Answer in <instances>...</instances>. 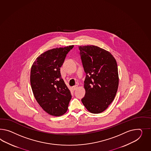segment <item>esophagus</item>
<instances>
[{
  "mask_svg": "<svg viewBox=\"0 0 151 151\" xmlns=\"http://www.w3.org/2000/svg\"><path fill=\"white\" fill-rule=\"evenodd\" d=\"M78 85H75V86H73V89L75 91V90H76L78 88Z\"/></svg>",
  "mask_w": 151,
  "mask_h": 151,
  "instance_id": "1",
  "label": "esophagus"
}]
</instances>
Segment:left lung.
Instances as JSON below:
<instances>
[{
  "label": "left lung",
  "mask_w": 151,
  "mask_h": 151,
  "mask_svg": "<svg viewBox=\"0 0 151 151\" xmlns=\"http://www.w3.org/2000/svg\"><path fill=\"white\" fill-rule=\"evenodd\" d=\"M86 73L81 101L90 112L98 114L113 101L119 85L116 61L111 53L94 45L78 47Z\"/></svg>",
  "instance_id": "8db88e82"
}]
</instances>
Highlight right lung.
Instances as JSON below:
<instances>
[{
    "label": "right lung",
    "instance_id": "right-lung-1",
    "mask_svg": "<svg viewBox=\"0 0 151 151\" xmlns=\"http://www.w3.org/2000/svg\"><path fill=\"white\" fill-rule=\"evenodd\" d=\"M73 45L50 49L33 63L30 82L38 103L47 113L55 116L65 114L71 99L70 91L61 78L60 67Z\"/></svg>",
    "mask_w": 151,
    "mask_h": 151
}]
</instances>
